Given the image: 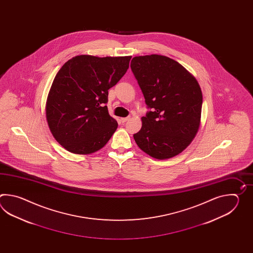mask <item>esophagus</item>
I'll list each match as a JSON object with an SVG mask.
<instances>
[{
  "instance_id": "esophagus-1",
  "label": "esophagus",
  "mask_w": 253,
  "mask_h": 253,
  "mask_svg": "<svg viewBox=\"0 0 253 253\" xmlns=\"http://www.w3.org/2000/svg\"><path fill=\"white\" fill-rule=\"evenodd\" d=\"M128 119L129 118L127 117V118H122L120 120H121V122H122V123H125V122H126Z\"/></svg>"
}]
</instances>
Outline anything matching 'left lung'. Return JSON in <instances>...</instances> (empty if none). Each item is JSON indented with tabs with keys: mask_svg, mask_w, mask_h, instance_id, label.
Listing matches in <instances>:
<instances>
[{
	"mask_svg": "<svg viewBox=\"0 0 253 253\" xmlns=\"http://www.w3.org/2000/svg\"><path fill=\"white\" fill-rule=\"evenodd\" d=\"M130 67L150 109L134 134L136 145L156 159L177 156L199 129L203 94L198 82L177 61L162 55L134 57Z\"/></svg>",
	"mask_w": 253,
	"mask_h": 253,
	"instance_id": "obj_1",
	"label": "left lung"
}]
</instances>
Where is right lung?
Instances as JSON below:
<instances>
[{
    "instance_id": "right-lung-1",
    "label": "right lung",
    "mask_w": 253,
    "mask_h": 253,
    "mask_svg": "<svg viewBox=\"0 0 253 253\" xmlns=\"http://www.w3.org/2000/svg\"><path fill=\"white\" fill-rule=\"evenodd\" d=\"M131 56L80 55L59 70L48 92L46 118L66 150L87 155L101 149L118 128L108 114V89L128 69Z\"/></svg>"
}]
</instances>
